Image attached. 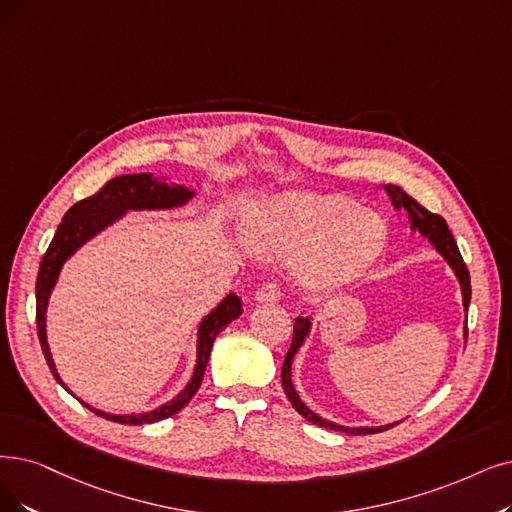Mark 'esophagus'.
<instances>
[{
	"instance_id": "1",
	"label": "esophagus",
	"mask_w": 512,
	"mask_h": 512,
	"mask_svg": "<svg viewBox=\"0 0 512 512\" xmlns=\"http://www.w3.org/2000/svg\"><path fill=\"white\" fill-rule=\"evenodd\" d=\"M279 296H281V288L275 281L262 283L260 288L256 290V300L258 302H275V300H279Z\"/></svg>"
}]
</instances>
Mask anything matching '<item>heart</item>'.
Segmentation results:
<instances>
[{"instance_id": "1", "label": "heart", "mask_w": 512, "mask_h": 512, "mask_svg": "<svg viewBox=\"0 0 512 512\" xmlns=\"http://www.w3.org/2000/svg\"><path fill=\"white\" fill-rule=\"evenodd\" d=\"M258 252L294 260L296 277L309 288H340L372 267L386 229L378 214L359 210L340 195H281L248 218Z\"/></svg>"}]
</instances>
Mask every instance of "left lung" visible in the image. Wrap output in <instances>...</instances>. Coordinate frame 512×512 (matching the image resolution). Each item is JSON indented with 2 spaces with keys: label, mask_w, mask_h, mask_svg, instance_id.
<instances>
[{
  "label": "left lung",
  "mask_w": 512,
  "mask_h": 512,
  "mask_svg": "<svg viewBox=\"0 0 512 512\" xmlns=\"http://www.w3.org/2000/svg\"><path fill=\"white\" fill-rule=\"evenodd\" d=\"M384 189H386L388 197H391L395 210H405L407 216H410V220H412V229L418 231L420 235H424L428 241H431V243L435 245V250L447 260L449 267L454 269V273H456V277H458V281H460V288H462L464 311L468 313V302H470V275H468L466 264H464V260H462V256H460L456 239H454L452 231L447 229V222H445L441 216H437V214H433V212H428L426 208H422L420 203H418L414 197L407 195L401 187L384 185ZM309 332H311V319H309V317H296L292 346H290L288 355H285L283 367H281V384H283V391H285V395H288V399L292 401L294 410H296L302 418H306V420L317 424V426H321V428H330V431H338V433H346V435H374V433H382V431H386V428L395 426L397 422H395V424H386V426H353V428H351V426H342V424H336V422H330V420H325V418L317 416L315 412H311L309 407H306V405L302 403V399L298 397L296 388H294V384H292V361H294V357H296L300 346L304 344L306 336H309ZM466 336H468V327H466V321H464V340H466Z\"/></svg>",
  "instance_id": "left-lung-1"
}]
</instances>
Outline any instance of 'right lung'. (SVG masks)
Segmentation results:
<instances>
[{
  "label": "right lung",
  "mask_w": 512,
  "mask_h": 512,
  "mask_svg": "<svg viewBox=\"0 0 512 512\" xmlns=\"http://www.w3.org/2000/svg\"><path fill=\"white\" fill-rule=\"evenodd\" d=\"M193 195L195 193L191 189L174 185V182H170L168 178H153V174H124V176H117V178L109 180L107 185L102 187L98 193H94L92 197L77 201L75 206L65 214L63 222L58 224L50 248L46 250L42 264H39L37 283H35V319H37L39 344H42V351L48 361L50 372L54 374V378L60 386H65V382L60 380V376L56 372V365H54V359L50 353V346H48L46 311H48L50 294L58 281L63 264L69 260L71 254H75L81 248V245L90 241L100 231H105L109 224L119 220L126 212L178 208V206H185L189 199H193ZM241 313H243L241 298L237 294H229L210 315L201 319L199 332H197L195 372H193L189 384L182 388V391L172 401L163 403L161 407H157V410L147 412V414H107V412L96 410V407H92L84 401L81 403H84L88 410L94 412L96 416H102V418H107L111 422H119V424H134V426L136 424H151V422H159L163 418L174 416L193 399L197 388L201 386L203 372H206V365H208L216 336L231 321H235Z\"/></svg>",
  "instance_id": "obj_1"
}]
</instances>
